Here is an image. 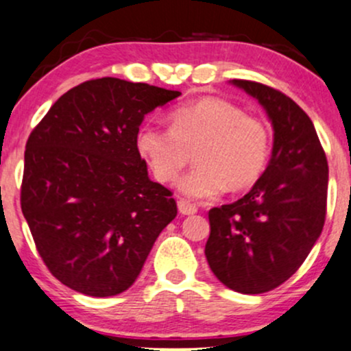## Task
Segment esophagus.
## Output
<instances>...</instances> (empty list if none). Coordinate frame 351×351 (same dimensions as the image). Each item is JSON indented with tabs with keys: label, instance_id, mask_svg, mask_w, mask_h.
Segmentation results:
<instances>
[{
	"label": "esophagus",
	"instance_id": "esophagus-1",
	"mask_svg": "<svg viewBox=\"0 0 351 351\" xmlns=\"http://www.w3.org/2000/svg\"><path fill=\"white\" fill-rule=\"evenodd\" d=\"M178 211L181 213V215L189 216V215H195V213L198 211V208H196L193 203H189L188 199L180 198V199H178Z\"/></svg>",
	"mask_w": 351,
	"mask_h": 351
}]
</instances>
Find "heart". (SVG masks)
I'll return each mask as SVG.
<instances>
[{
    "label": "heart",
    "instance_id": "heart-1",
    "mask_svg": "<svg viewBox=\"0 0 351 351\" xmlns=\"http://www.w3.org/2000/svg\"><path fill=\"white\" fill-rule=\"evenodd\" d=\"M170 130L142 127L135 147L153 176L173 183L195 155L196 167L178 188L193 199L215 198L223 189L237 191L261 178L271 156V132L236 104L203 97L168 114Z\"/></svg>",
    "mask_w": 351,
    "mask_h": 351
}]
</instances>
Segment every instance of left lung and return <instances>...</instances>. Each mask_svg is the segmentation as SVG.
Listing matches in <instances>:
<instances>
[{"mask_svg": "<svg viewBox=\"0 0 351 351\" xmlns=\"http://www.w3.org/2000/svg\"><path fill=\"white\" fill-rule=\"evenodd\" d=\"M272 123L267 168L243 198L209 211L204 254L231 291L264 293L297 272L327 215L328 163L312 120L291 97L252 80H231Z\"/></svg>", "mask_w": 351, "mask_h": 351, "instance_id": "1", "label": "left lung"}]
</instances>
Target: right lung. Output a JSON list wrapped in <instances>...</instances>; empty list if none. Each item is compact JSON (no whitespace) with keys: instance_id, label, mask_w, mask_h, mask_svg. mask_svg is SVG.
Instances as JSON below:
<instances>
[{"instance_id":"right-lung-1","label":"right lung","mask_w":351,"mask_h":351,"mask_svg":"<svg viewBox=\"0 0 351 351\" xmlns=\"http://www.w3.org/2000/svg\"><path fill=\"white\" fill-rule=\"evenodd\" d=\"M178 95L117 77L87 80L60 95L31 132L23 215L44 264L72 291H127L175 219L171 191L148 178L135 136L145 115Z\"/></svg>"}]
</instances>
